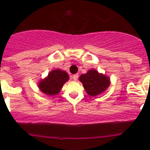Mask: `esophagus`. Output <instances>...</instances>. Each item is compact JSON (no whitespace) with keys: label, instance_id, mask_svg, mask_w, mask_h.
<instances>
[{"label":"esophagus","instance_id":"34e87169","mask_svg":"<svg viewBox=\"0 0 150 150\" xmlns=\"http://www.w3.org/2000/svg\"><path fill=\"white\" fill-rule=\"evenodd\" d=\"M78 74H74V76H73V79H74V81H76V80H77V79H78Z\"/></svg>","mask_w":150,"mask_h":150}]
</instances>
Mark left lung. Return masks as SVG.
<instances>
[{"label":"left lung","instance_id":"1","mask_svg":"<svg viewBox=\"0 0 150 150\" xmlns=\"http://www.w3.org/2000/svg\"><path fill=\"white\" fill-rule=\"evenodd\" d=\"M79 81L83 85L87 94L91 96H96L103 93L110 86L108 76L98 72L94 69L88 71L86 74L79 76Z\"/></svg>","mask_w":150,"mask_h":150}]
</instances>
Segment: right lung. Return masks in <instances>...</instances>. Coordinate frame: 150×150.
Here are the masks:
<instances>
[{
    "label": "right lung",
    "instance_id": "obj_1",
    "mask_svg": "<svg viewBox=\"0 0 150 150\" xmlns=\"http://www.w3.org/2000/svg\"><path fill=\"white\" fill-rule=\"evenodd\" d=\"M69 79L68 74L60 69L52 71L47 77L38 83V87L42 92L50 96L59 93L64 84Z\"/></svg>",
    "mask_w": 150,
    "mask_h": 150
}]
</instances>
